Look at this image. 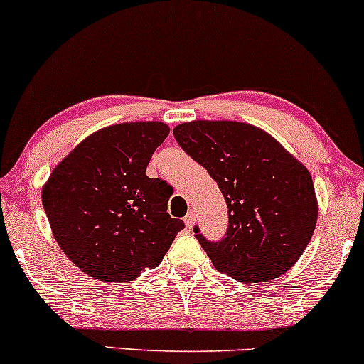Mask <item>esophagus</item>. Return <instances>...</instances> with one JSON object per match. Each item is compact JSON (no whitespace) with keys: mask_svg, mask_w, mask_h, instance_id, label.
Segmentation results:
<instances>
[{"mask_svg":"<svg viewBox=\"0 0 364 364\" xmlns=\"http://www.w3.org/2000/svg\"><path fill=\"white\" fill-rule=\"evenodd\" d=\"M185 224H186V228H190V229L193 228V225H195V210H190L185 215Z\"/></svg>","mask_w":364,"mask_h":364,"instance_id":"obj_1","label":"esophagus"}]
</instances>
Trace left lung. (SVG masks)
<instances>
[{
    "instance_id": "obj_1",
    "label": "left lung",
    "mask_w": 364,
    "mask_h": 364,
    "mask_svg": "<svg viewBox=\"0 0 364 364\" xmlns=\"http://www.w3.org/2000/svg\"><path fill=\"white\" fill-rule=\"evenodd\" d=\"M174 139L208 171L228 203L225 237L195 236L219 272L241 282H265L299 260L318 219L311 174L274 136L237 121L196 119Z\"/></svg>"
}]
</instances>
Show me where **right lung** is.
<instances>
[{"instance_id": "obj_1", "label": "right lung", "mask_w": 364, "mask_h": 364, "mask_svg": "<svg viewBox=\"0 0 364 364\" xmlns=\"http://www.w3.org/2000/svg\"><path fill=\"white\" fill-rule=\"evenodd\" d=\"M168 135L161 121L112 124L54 168L43 205L54 240L82 272L104 282L133 281L156 269L185 228L168 214L171 186L145 174Z\"/></svg>"}]
</instances>
